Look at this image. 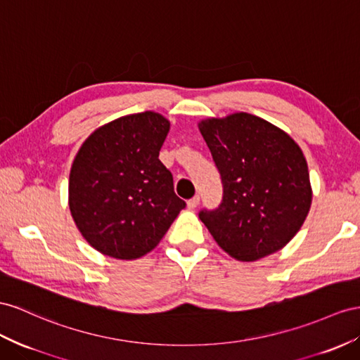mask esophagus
<instances>
[{"mask_svg":"<svg viewBox=\"0 0 360 360\" xmlns=\"http://www.w3.org/2000/svg\"><path fill=\"white\" fill-rule=\"evenodd\" d=\"M199 200H200V198L196 195V196H193L191 199H188L187 200V207L190 208V210H195L198 205H199Z\"/></svg>","mask_w":360,"mask_h":360,"instance_id":"1","label":"esophagus"}]
</instances>
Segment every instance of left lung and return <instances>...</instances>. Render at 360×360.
<instances>
[{
  "label": "left lung",
  "mask_w": 360,
  "mask_h": 360,
  "mask_svg": "<svg viewBox=\"0 0 360 360\" xmlns=\"http://www.w3.org/2000/svg\"><path fill=\"white\" fill-rule=\"evenodd\" d=\"M220 173L224 195L199 219L224 251L254 262L288 245L311 204L300 146L281 129L246 112L199 123Z\"/></svg>",
  "instance_id": "obj_1"
}]
</instances>
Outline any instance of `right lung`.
<instances>
[{"mask_svg": "<svg viewBox=\"0 0 360 360\" xmlns=\"http://www.w3.org/2000/svg\"><path fill=\"white\" fill-rule=\"evenodd\" d=\"M169 127L162 115L146 110L98 127L79 149L70 173V210L98 252L138 259L186 208L158 158Z\"/></svg>", "mask_w": 360, "mask_h": 360, "instance_id": "add662e5", "label": "right lung"}]
</instances>
